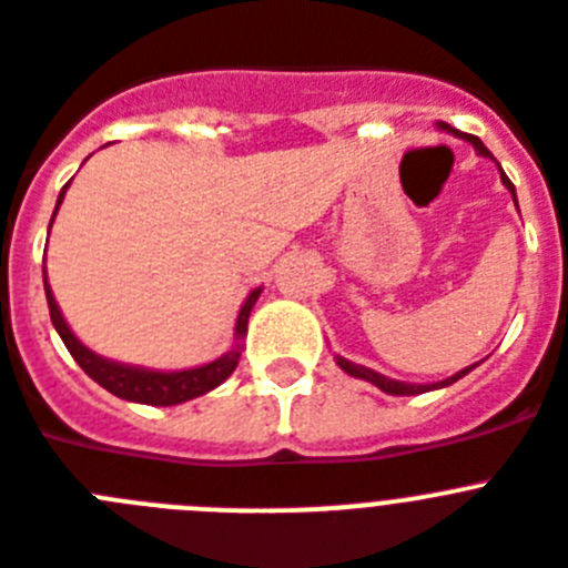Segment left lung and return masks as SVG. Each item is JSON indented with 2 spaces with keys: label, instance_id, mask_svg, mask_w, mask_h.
Wrapping results in <instances>:
<instances>
[{
  "label": "left lung",
  "instance_id": "8db88e82",
  "mask_svg": "<svg viewBox=\"0 0 568 568\" xmlns=\"http://www.w3.org/2000/svg\"><path fill=\"white\" fill-rule=\"evenodd\" d=\"M438 130L450 132V135H454V138H462V141H468V144H474V150L479 152L483 159L497 161V159H494V155H490L488 146H485L483 141H479V138H476V135H468V132L454 130L450 123H442V121H438ZM499 179H503V184H505V187H508V193H511L514 204H517V190H514L511 179H508V175L503 173V166H499ZM517 211H519V207H517ZM335 361H337V366H341V369L346 375H352V378H361V381H369V384H375V387H378L381 393H387V395H422V393H430V389L450 387V384H456V381H459V378H465V375H468L470 369H474V366H476V364L474 366H465V369H459V373H456V375H450V378H445V381H436V384H407V381H395V378H387V375L375 373V369H369V366L352 364V361H346V357H343V355H335Z\"/></svg>",
  "mask_w": 568,
  "mask_h": 568
}]
</instances>
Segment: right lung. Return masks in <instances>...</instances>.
<instances>
[{
  "label": "right lung",
  "mask_w": 568,
  "mask_h": 568,
  "mask_svg": "<svg viewBox=\"0 0 568 568\" xmlns=\"http://www.w3.org/2000/svg\"><path fill=\"white\" fill-rule=\"evenodd\" d=\"M69 184H65V187L60 190V195H57L54 216L57 211H60V204H63V195L65 190H69ZM54 216H51V225H54ZM42 283H45V300H49L51 323H54L57 335L63 337L65 349H69L71 357L80 364V369H83L92 381H98L100 387L109 389V393L118 395V398H123V402L152 404V407H173V404H184L190 402V398H199V395L211 393V389H216L222 381L231 378L236 364H240L242 341H245L247 335V317H251V308H254V303L262 294V288H254V292L247 294L245 303H242L240 317H236V335H233L231 352H225V355L211 361V364L193 366V369L161 373V369H144V366L121 364V361L98 355V352L89 349L85 343H80L78 335H74V332L69 328V323H65L60 306H57L54 294H51L49 276L45 274H42Z\"/></svg>",
  "instance_id": "right-lung-1"
}]
</instances>
